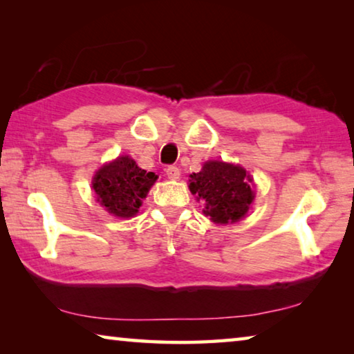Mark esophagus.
Instances as JSON below:
<instances>
[{
	"label": "esophagus",
	"instance_id": "obj_1",
	"mask_svg": "<svg viewBox=\"0 0 354 354\" xmlns=\"http://www.w3.org/2000/svg\"><path fill=\"white\" fill-rule=\"evenodd\" d=\"M165 175L169 179H173V181H176V179H179V175H181V170L178 169L176 165H169L165 169Z\"/></svg>",
	"mask_w": 354,
	"mask_h": 354
}]
</instances>
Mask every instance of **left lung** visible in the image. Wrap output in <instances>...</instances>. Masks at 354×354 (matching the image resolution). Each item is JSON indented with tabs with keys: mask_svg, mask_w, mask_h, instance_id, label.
I'll return each mask as SVG.
<instances>
[{
	"mask_svg": "<svg viewBox=\"0 0 354 354\" xmlns=\"http://www.w3.org/2000/svg\"><path fill=\"white\" fill-rule=\"evenodd\" d=\"M189 189L205 201L203 212L221 225L241 220L254 198L247 171L239 165L218 160H209L201 171L190 175Z\"/></svg>",
	"mask_w": 354,
	"mask_h": 354,
	"instance_id": "left-lung-1",
	"label": "left lung"
}]
</instances>
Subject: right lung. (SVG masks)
Segmentation results:
<instances>
[{
	"instance_id": "1",
	"label": "right lung",
	"mask_w": 354,
	"mask_h": 354,
	"mask_svg": "<svg viewBox=\"0 0 354 354\" xmlns=\"http://www.w3.org/2000/svg\"><path fill=\"white\" fill-rule=\"evenodd\" d=\"M158 176L153 171L142 170L129 156H120L118 159L97 171L93 178V190L101 206L117 217H133L139 212L142 198Z\"/></svg>"
}]
</instances>
